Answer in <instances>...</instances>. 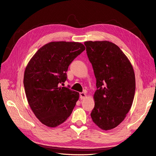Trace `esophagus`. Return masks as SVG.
<instances>
[{"instance_id":"1","label":"esophagus","mask_w":156,"mask_h":156,"mask_svg":"<svg viewBox=\"0 0 156 156\" xmlns=\"http://www.w3.org/2000/svg\"><path fill=\"white\" fill-rule=\"evenodd\" d=\"M86 97H87V95H86V93H83V92L80 93V97L81 99H83Z\"/></svg>"}]
</instances>
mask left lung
Here are the masks:
<instances>
[{
  "label": "left lung",
  "instance_id": "left-lung-1",
  "mask_svg": "<svg viewBox=\"0 0 156 156\" xmlns=\"http://www.w3.org/2000/svg\"><path fill=\"white\" fill-rule=\"evenodd\" d=\"M84 44L97 79L91 117L100 129H112L123 121L132 107L135 91L133 69L112 42L89 41Z\"/></svg>",
  "mask_w": 156,
  "mask_h": 156
}]
</instances>
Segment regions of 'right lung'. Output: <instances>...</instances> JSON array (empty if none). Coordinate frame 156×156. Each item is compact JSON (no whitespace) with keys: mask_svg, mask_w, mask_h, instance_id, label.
<instances>
[{"mask_svg":"<svg viewBox=\"0 0 156 156\" xmlns=\"http://www.w3.org/2000/svg\"><path fill=\"white\" fill-rule=\"evenodd\" d=\"M85 49L78 42L48 43L38 50L25 69L23 83L28 104L47 126H58L72 113L79 93L59 85L66 81L69 65Z\"/></svg>","mask_w":156,"mask_h":156,"instance_id":"add662e5","label":"right lung"}]
</instances>
